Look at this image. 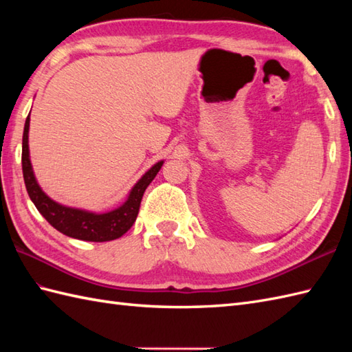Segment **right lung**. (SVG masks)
Returning <instances> with one entry per match:
<instances>
[{"label":"right lung","instance_id":"add662e5","mask_svg":"<svg viewBox=\"0 0 352 352\" xmlns=\"http://www.w3.org/2000/svg\"><path fill=\"white\" fill-rule=\"evenodd\" d=\"M28 129H30V115L25 119L24 136H22V174H24L25 188L30 199L33 201L37 210L47 219L52 227L60 233L80 239L87 242H107L121 237L131 228L138 218L139 207L145 189L154 180L157 172L160 170L163 160L155 163L154 166L142 175L140 180L134 184L130 190L129 198L125 203L107 213H92L80 208L66 207L52 201L45 195V192L37 184L33 174L32 162H30L28 153Z\"/></svg>","mask_w":352,"mask_h":352}]
</instances>
